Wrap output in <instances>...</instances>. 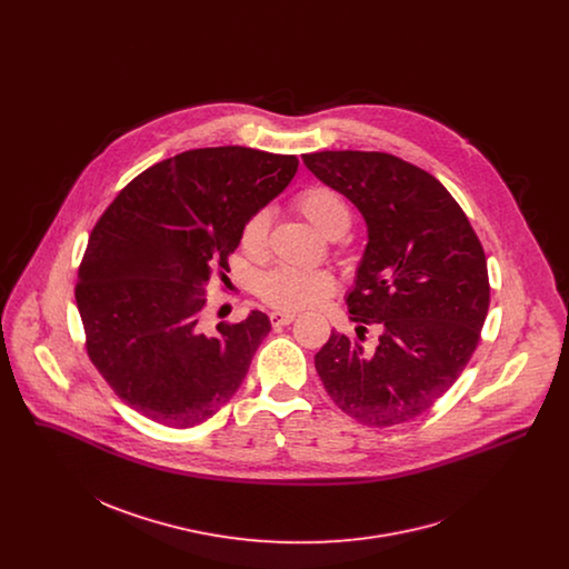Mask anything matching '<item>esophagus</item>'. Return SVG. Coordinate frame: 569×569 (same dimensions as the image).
Wrapping results in <instances>:
<instances>
[{
	"mask_svg": "<svg viewBox=\"0 0 569 569\" xmlns=\"http://www.w3.org/2000/svg\"><path fill=\"white\" fill-rule=\"evenodd\" d=\"M271 318L272 328H281V326H288L290 322H295V313H283V311H274L269 316Z\"/></svg>",
	"mask_w": 569,
	"mask_h": 569,
	"instance_id": "1",
	"label": "esophagus"
}]
</instances>
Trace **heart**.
I'll return each instance as SVG.
<instances>
[{
    "instance_id": "b5f03b06",
    "label": "heart",
    "mask_w": 569,
    "mask_h": 569,
    "mask_svg": "<svg viewBox=\"0 0 569 569\" xmlns=\"http://www.w3.org/2000/svg\"><path fill=\"white\" fill-rule=\"evenodd\" d=\"M295 209L307 217L328 239L346 234L352 226L348 202L326 186H307L295 196ZM269 211L260 209L244 219L239 244L251 260H262L269 249ZM335 277L326 271H309L297 267H274L258 279V297L272 309L292 313L325 305L335 295Z\"/></svg>"
}]
</instances>
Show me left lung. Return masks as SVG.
<instances>
[{
  "label": "left lung",
  "instance_id": "left-lung-1",
  "mask_svg": "<svg viewBox=\"0 0 569 569\" xmlns=\"http://www.w3.org/2000/svg\"><path fill=\"white\" fill-rule=\"evenodd\" d=\"M305 166L348 196L369 243L348 309L358 339L330 332L316 353L328 397L367 427L413 420L459 379L490 302L487 256L465 211L433 174L381 151L305 153ZM379 348H361L367 325Z\"/></svg>",
  "mask_w": 569,
  "mask_h": 569
}]
</instances>
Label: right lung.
Returning a JSON list of instances; mask_svg holds the SVG:
<instances>
[{
	"mask_svg": "<svg viewBox=\"0 0 569 569\" xmlns=\"http://www.w3.org/2000/svg\"><path fill=\"white\" fill-rule=\"evenodd\" d=\"M297 156L191 149L140 172L96 221L74 288L84 348L112 392L172 429L209 420L243 383L271 322L204 326L244 219L297 174Z\"/></svg>",
	"mask_w": 569,
	"mask_h": 569,
	"instance_id": "obj_1",
	"label": "right lung"
}]
</instances>
